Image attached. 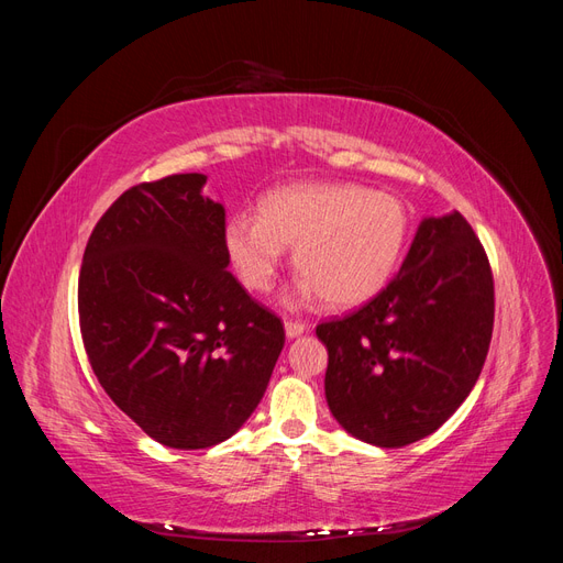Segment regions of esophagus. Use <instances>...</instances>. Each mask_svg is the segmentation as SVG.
<instances>
[{"label":"esophagus","mask_w":563,"mask_h":563,"mask_svg":"<svg viewBox=\"0 0 563 563\" xmlns=\"http://www.w3.org/2000/svg\"><path fill=\"white\" fill-rule=\"evenodd\" d=\"M284 331H286L288 340H294L305 333V323L302 321H284Z\"/></svg>","instance_id":"esophagus-1"}]
</instances>
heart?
<instances>
[{
    "label": "heart",
    "mask_w": 563,
    "mask_h": 563,
    "mask_svg": "<svg viewBox=\"0 0 563 563\" xmlns=\"http://www.w3.org/2000/svg\"><path fill=\"white\" fill-rule=\"evenodd\" d=\"M261 216L234 213L225 251L251 291H269L294 249L300 279L286 305L323 296L338 310L376 298L395 277L411 234L404 201L356 183H294L267 192Z\"/></svg>",
    "instance_id": "obj_1"
}]
</instances>
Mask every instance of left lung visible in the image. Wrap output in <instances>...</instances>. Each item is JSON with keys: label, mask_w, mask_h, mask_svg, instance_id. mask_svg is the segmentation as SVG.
Instances as JSON below:
<instances>
[{"label": "left lung", "mask_w": 563, "mask_h": 563, "mask_svg": "<svg viewBox=\"0 0 563 563\" xmlns=\"http://www.w3.org/2000/svg\"><path fill=\"white\" fill-rule=\"evenodd\" d=\"M493 308L490 265L467 220L422 218L399 275L364 308L317 327L340 428L380 449L439 430L479 378Z\"/></svg>", "instance_id": "obj_1"}]
</instances>
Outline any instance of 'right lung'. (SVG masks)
<instances>
[{
    "label": "right lung",
    "mask_w": 563,
    "mask_h": 563,
    "mask_svg": "<svg viewBox=\"0 0 563 563\" xmlns=\"http://www.w3.org/2000/svg\"><path fill=\"white\" fill-rule=\"evenodd\" d=\"M207 176L126 190L98 220L79 272V327L108 397L168 449L230 439L261 404L284 323L230 272L225 209Z\"/></svg>",
    "instance_id": "right-lung-1"
}]
</instances>
